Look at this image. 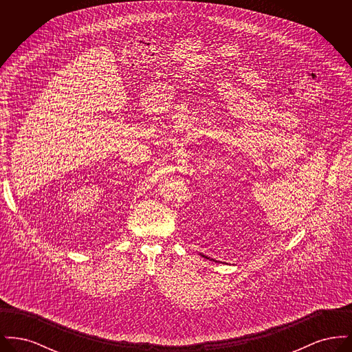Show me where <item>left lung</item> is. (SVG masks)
I'll list each match as a JSON object with an SVG mask.
<instances>
[{
	"label": "left lung",
	"instance_id": "left-lung-1",
	"mask_svg": "<svg viewBox=\"0 0 352 352\" xmlns=\"http://www.w3.org/2000/svg\"><path fill=\"white\" fill-rule=\"evenodd\" d=\"M201 256H203V257H204V258H208V260H214V258H210V257H207V256H204V254H203V253H201ZM214 261H215V260H214ZM217 263H218V261H217Z\"/></svg>",
	"mask_w": 352,
	"mask_h": 352
}]
</instances>
